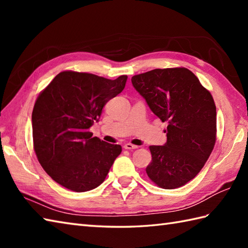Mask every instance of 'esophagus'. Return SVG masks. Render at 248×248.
Listing matches in <instances>:
<instances>
[{"mask_svg":"<svg viewBox=\"0 0 248 248\" xmlns=\"http://www.w3.org/2000/svg\"><path fill=\"white\" fill-rule=\"evenodd\" d=\"M124 147V149H127V150H133V149H138V146L132 145V144H130V143L125 144Z\"/></svg>","mask_w":248,"mask_h":248,"instance_id":"1","label":"esophagus"}]
</instances>
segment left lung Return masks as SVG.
<instances>
[{
	"mask_svg": "<svg viewBox=\"0 0 248 248\" xmlns=\"http://www.w3.org/2000/svg\"><path fill=\"white\" fill-rule=\"evenodd\" d=\"M152 113L167 125L164 146H150L146 172L156 186L172 189L197 176L217 140V108L208 92L186 68L155 69L131 78Z\"/></svg>",
	"mask_w": 248,
	"mask_h": 248,
	"instance_id": "obj_1",
	"label": "left lung"
}]
</instances>
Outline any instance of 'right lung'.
<instances>
[{"mask_svg": "<svg viewBox=\"0 0 248 248\" xmlns=\"http://www.w3.org/2000/svg\"><path fill=\"white\" fill-rule=\"evenodd\" d=\"M127 78L62 71L37 98L31 114L34 149L55 182L86 192L104 181L121 146L93 138L89 129L108 100L124 91Z\"/></svg>", "mask_w": 248, "mask_h": 248, "instance_id": "right-lung-1", "label": "right lung"}]
</instances>
